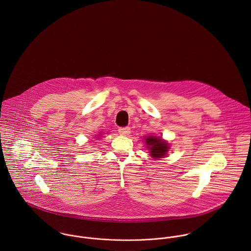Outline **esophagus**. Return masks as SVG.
Segmentation results:
<instances>
[{
  "label": "esophagus",
  "mask_w": 251,
  "mask_h": 251,
  "mask_svg": "<svg viewBox=\"0 0 251 251\" xmlns=\"http://www.w3.org/2000/svg\"><path fill=\"white\" fill-rule=\"evenodd\" d=\"M119 133L123 136H127L130 134V128L128 126L126 127H120L119 128Z\"/></svg>",
  "instance_id": "esophagus-1"
}]
</instances>
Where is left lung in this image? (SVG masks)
Masks as SVG:
<instances>
[{
  "instance_id": "1",
  "label": "left lung",
  "mask_w": 251,
  "mask_h": 251,
  "mask_svg": "<svg viewBox=\"0 0 251 251\" xmlns=\"http://www.w3.org/2000/svg\"><path fill=\"white\" fill-rule=\"evenodd\" d=\"M145 143L147 145L150 155L154 159L162 158L167 154L169 150L168 142L160 137L150 135L148 137H145Z\"/></svg>"
}]
</instances>
